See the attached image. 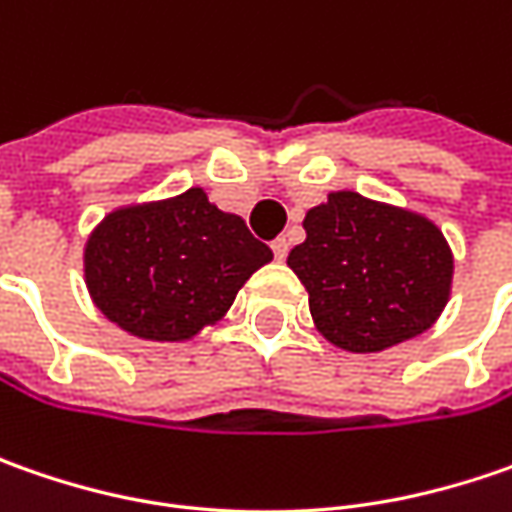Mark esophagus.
<instances>
[{
  "label": "esophagus",
  "instance_id": "34e87169",
  "mask_svg": "<svg viewBox=\"0 0 512 512\" xmlns=\"http://www.w3.org/2000/svg\"><path fill=\"white\" fill-rule=\"evenodd\" d=\"M273 256H276V259H279V262H285L287 259V250H290V245H287V239H276V242H273Z\"/></svg>",
  "mask_w": 512,
  "mask_h": 512
}]
</instances>
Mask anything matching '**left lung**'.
Wrapping results in <instances>:
<instances>
[{
    "label": "left lung",
    "instance_id": "8db88e82",
    "mask_svg": "<svg viewBox=\"0 0 512 512\" xmlns=\"http://www.w3.org/2000/svg\"><path fill=\"white\" fill-rule=\"evenodd\" d=\"M302 225L307 239L290 250L287 267L305 285L313 325L330 344L379 353L442 316L453 250L424 213L333 190Z\"/></svg>",
    "mask_w": 512,
    "mask_h": 512
}]
</instances>
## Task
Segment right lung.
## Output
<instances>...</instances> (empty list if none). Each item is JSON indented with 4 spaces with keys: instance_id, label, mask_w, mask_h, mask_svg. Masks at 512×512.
I'll use <instances>...</instances> for the list:
<instances>
[{
    "instance_id": "add662e5",
    "label": "right lung",
    "mask_w": 512,
    "mask_h": 512,
    "mask_svg": "<svg viewBox=\"0 0 512 512\" xmlns=\"http://www.w3.org/2000/svg\"><path fill=\"white\" fill-rule=\"evenodd\" d=\"M273 259L245 219L205 187L110 210L85 242V285L99 313L145 342H187L225 319L247 279Z\"/></svg>"
}]
</instances>
